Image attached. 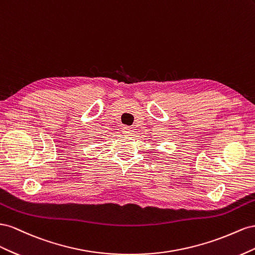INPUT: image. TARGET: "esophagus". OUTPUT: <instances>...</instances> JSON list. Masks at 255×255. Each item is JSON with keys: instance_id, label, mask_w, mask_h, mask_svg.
I'll list each match as a JSON object with an SVG mask.
<instances>
[{"instance_id": "esophagus-1", "label": "esophagus", "mask_w": 255, "mask_h": 255, "mask_svg": "<svg viewBox=\"0 0 255 255\" xmlns=\"http://www.w3.org/2000/svg\"><path fill=\"white\" fill-rule=\"evenodd\" d=\"M123 133L125 135H132L133 134V129L131 127H128V126L123 127Z\"/></svg>"}]
</instances>
